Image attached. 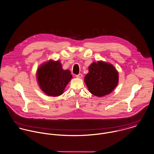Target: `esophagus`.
Masks as SVG:
<instances>
[{"instance_id": "34e87169", "label": "esophagus", "mask_w": 154, "mask_h": 154, "mask_svg": "<svg viewBox=\"0 0 154 154\" xmlns=\"http://www.w3.org/2000/svg\"><path fill=\"white\" fill-rule=\"evenodd\" d=\"M75 77H76L77 78L81 79V78L83 77V74H81V73H80V74H79L76 75H75Z\"/></svg>"}]
</instances>
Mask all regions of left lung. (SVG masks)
Returning <instances> with one entry per match:
<instances>
[{
	"label": "left lung",
	"instance_id": "1",
	"mask_svg": "<svg viewBox=\"0 0 154 154\" xmlns=\"http://www.w3.org/2000/svg\"><path fill=\"white\" fill-rule=\"evenodd\" d=\"M84 78L89 91L98 97L109 94L119 82V73L115 67L103 61L93 63Z\"/></svg>",
	"mask_w": 154,
	"mask_h": 154
}]
</instances>
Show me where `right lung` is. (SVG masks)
I'll return each mask as SVG.
<instances>
[{"label": "right lung", "instance_id": "obj_1", "mask_svg": "<svg viewBox=\"0 0 154 154\" xmlns=\"http://www.w3.org/2000/svg\"><path fill=\"white\" fill-rule=\"evenodd\" d=\"M38 84L42 91L50 96L62 94L72 75L69 70H64L59 61H49L41 66L37 72Z\"/></svg>", "mask_w": 154, "mask_h": 154}]
</instances>
